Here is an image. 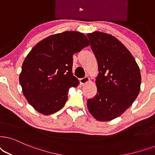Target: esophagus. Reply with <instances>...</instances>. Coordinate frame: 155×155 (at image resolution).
Returning <instances> with one entry per match:
<instances>
[{"label":"esophagus","instance_id":"34e87169","mask_svg":"<svg viewBox=\"0 0 155 155\" xmlns=\"http://www.w3.org/2000/svg\"><path fill=\"white\" fill-rule=\"evenodd\" d=\"M89 81V78L88 77V76H84V77L79 79L80 84H82V85H83V84H85L86 83H87Z\"/></svg>","mask_w":155,"mask_h":155}]
</instances>
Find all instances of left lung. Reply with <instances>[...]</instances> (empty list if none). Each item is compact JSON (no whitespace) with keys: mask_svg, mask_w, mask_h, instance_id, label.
Masks as SVG:
<instances>
[{"mask_svg":"<svg viewBox=\"0 0 155 155\" xmlns=\"http://www.w3.org/2000/svg\"><path fill=\"white\" fill-rule=\"evenodd\" d=\"M97 60V94L88 99L89 112L99 121H109L122 114L140 93V68L132 54L110 34H88Z\"/></svg>","mask_w":155,"mask_h":155,"instance_id":"8db88e82","label":"left lung"}]
</instances>
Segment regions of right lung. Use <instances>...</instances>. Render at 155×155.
I'll use <instances>...</instances> for the list:
<instances>
[{"label": "right lung", "mask_w": 155, "mask_h": 155, "mask_svg": "<svg viewBox=\"0 0 155 155\" xmlns=\"http://www.w3.org/2000/svg\"><path fill=\"white\" fill-rule=\"evenodd\" d=\"M89 46L85 35L65 31L38 43L22 64L19 81L28 103L44 115L65 105L70 87L79 81L72 73L73 55Z\"/></svg>", "instance_id": "add662e5"}]
</instances>
